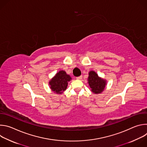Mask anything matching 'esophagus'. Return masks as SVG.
I'll return each mask as SVG.
<instances>
[{"label":"esophagus","mask_w":147,"mask_h":147,"mask_svg":"<svg viewBox=\"0 0 147 147\" xmlns=\"http://www.w3.org/2000/svg\"><path fill=\"white\" fill-rule=\"evenodd\" d=\"M76 79H77V80H81V79H82V76H79V77H76Z\"/></svg>","instance_id":"obj_1"}]
</instances>
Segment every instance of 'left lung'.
Wrapping results in <instances>:
<instances>
[{"label":"left lung","mask_w":147,"mask_h":147,"mask_svg":"<svg viewBox=\"0 0 147 147\" xmlns=\"http://www.w3.org/2000/svg\"><path fill=\"white\" fill-rule=\"evenodd\" d=\"M88 83L92 92L99 94L102 93L105 89L107 81L99 77L95 71L91 70L88 73Z\"/></svg>","instance_id":"left-lung-1"}]
</instances>
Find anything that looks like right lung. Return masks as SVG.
<instances>
[{"mask_svg": "<svg viewBox=\"0 0 147 147\" xmlns=\"http://www.w3.org/2000/svg\"><path fill=\"white\" fill-rule=\"evenodd\" d=\"M71 80L70 76L65 70H60L49 81L50 88L54 93L61 94L66 90L68 82Z\"/></svg>", "mask_w": 147, "mask_h": 147, "instance_id": "obj_1", "label": "right lung"}]
</instances>
